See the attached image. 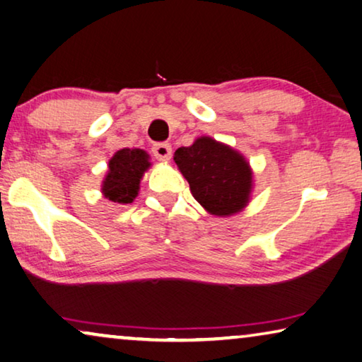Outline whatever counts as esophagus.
I'll return each instance as SVG.
<instances>
[{
  "instance_id": "34e87169",
  "label": "esophagus",
  "mask_w": 362,
  "mask_h": 362,
  "mask_svg": "<svg viewBox=\"0 0 362 362\" xmlns=\"http://www.w3.org/2000/svg\"><path fill=\"white\" fill-rule=\"evenodd\" d=\"M153 154L158 160L167 163L172 158V146L169 143H156L153 146Z\"/></svg>"
}]
</instances>
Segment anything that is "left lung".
Instances as JSON below:
<instances>
[{"instance_id": "obj_1", "label": "left lung", "mask_w": 362, "mask_h": 362, "mask_svg": "<svg viewBox=\"0 0 362 362\" xmlns=\"http://www.w3.org/2000/svg\"><path fill=\"white\" fill-rule=\"evenodd\" d=\"M174 160L192 195L214 216L242 211L250 199L253 175L244 156L209 136L175 151Z\"/></svg>"}]
</instances>
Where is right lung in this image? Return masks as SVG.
Wrapping results in <instances>:
<instances>
[{
    "instance_id": "right-lung-1",
    "label": "right lung",
    "mask_w": 362,
    "mask_h": 362,
    "mask_svg": "<svg viewBox=\"0 0 362 362\" xmlns=\"http://www.w3.org/2000/svg\"><path fill=\"white\" fill-rule=\"evenodd\" d=\"M149 154L143 149L123 148L109 160V172L102 182V193L118 204L133 203L138 197L139 182L149 169Z\"/></svg>"
}]
</instances>
